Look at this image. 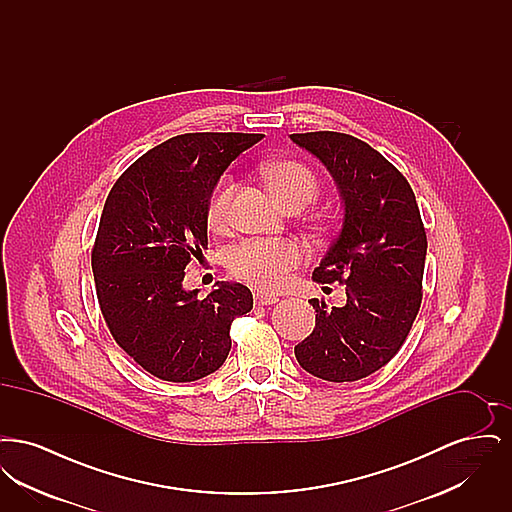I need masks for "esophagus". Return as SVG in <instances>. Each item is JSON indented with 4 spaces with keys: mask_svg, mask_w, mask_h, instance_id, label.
<instances>
[{
    "mask_svg": "<svg viewBox=\"0 0 512 512\" xmlns=\"http://www.w3.org/2000/svg\"><path fill=\"white\" fill-rule=\"evenodd\" d=\"M278 301L276 295H268V293L257 292L255 293V303L257 305H274Z\"/></svg>",
    "mask_w": 512,
    "mask_h": 512,
    "instance_id": "obj_1",
    "label": "esophagus"
}]
</instances>
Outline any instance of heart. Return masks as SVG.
Segmentation results:
<instances>
[{
  "label": "heart",
  "instance_id": "b5f03b06",
  "mask_svg": "<svg viewBox=\"0 0 512 512\" xmlns=\"http://www.w3.org/2000/svg\"><path fill=\"white\" fill-rule=\"evenodd\" d=\"M272 194L282 205H309L318 192L317 176L309 167L297 161H272L263 167ZM236 184L224 176L215 188L207 207V224L211 230L222 232L232 220V197ZM303 261L301 247L292 240H245L234 245L226 263L234 276L261 292H276L290 280L293 268Z\"/></svg>",
  "mask_w": 512,
  "mask_h": 512
}]
</instances>
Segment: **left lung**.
<instances>
[{"mask_svg": "<svg viewBox=\"0 0 512 512\" xmlns=\"http://www.w3.org/2000/svg\"><path fill=\"white\" fill-rule=\"evenodd\" d=\"M330 172L343 207L340 234L320 259L317 282H343L347 303L311 299L315 330L295 359L328 382H355L390 363L422 301L426 232L407 178L376 149L340 132L290 136Z\"/></svg>", "mask_w": 512, "mask_h": 512, "instance_id": "8db88e82", "label": "left lung"}]
</instances>
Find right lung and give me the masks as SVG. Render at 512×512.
Returning <instances> with one entry per match:
<instances>
[{"label": "right lung", "instance_id": "right-lung-1", "mask_svg": "<svg viewBox=\"0 0 512 512\" xmlns=\"http://www.w3.org/2000/svg\"><path fill=\"white\" fill-rule=\"evenodd\" d=\"M263 134L174 136L122 172L107 195L92 251L103 318L122 349L167 382L219 370L230 324L253 307L238 282H217L205 299L186 290L184 268L207 249V207L222 172Z\"/></svg>", "mask_w": 512, "mask_h": 512}]
</instances>
